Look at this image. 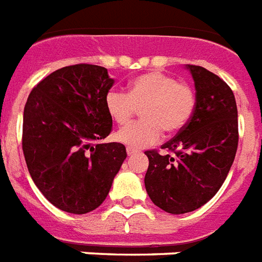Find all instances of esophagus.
Masks as SVG:
<instances>
[{"mask_svg": "<svg viewBox=\"0 0 262 262\" xmlns=\"http://www.w3.org/2000/svg\"><path fill=\"white\" fill-rule=\"evenodd\" d=\"M137 152H139V151H137V149H135V148H132V147H127L126 148V154L129 156L135 155V154H137Z\"/></svg>", "mask_w": 262, "mask_h": 262, "instance_id": "1", "label": "esophagus"}]
</instances>
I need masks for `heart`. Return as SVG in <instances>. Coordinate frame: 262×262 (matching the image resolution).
I'll list each match as a JSON object with an SVG mask.
<instances>
[{
	"instance_id": "heart-1",
	"label": "heart",
	"mask_w": 262,
	"mask_h": 262,
	"mask_svg": "<svg viewBox=\"0 0 262 262\" xmlns=\"http://www.w3.org/2000/svg\"><path fill=\"white\" fill-rule=\"evenodd\" d=\"M107 114L119 126L130 122L141 110L143 121L117 132L115 139L132 148L158 143L163 130L178 133L190 122L197 107L194 90L163 72H149L132 80L127 94L110 90L104 98Z\"/></svg>"
}]
</instances>
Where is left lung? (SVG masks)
Listing matches in <instances>:
<instances>
[{
  "label": "left lung",
  "mask_w": 262,
  "mask_h": 262,
  "mask_svg": "<svg viewBox=\"0 0 262 262\" xmlns=\"http://www.w3.org/2000/svg\"><path fill=\"white\" fill-rule=\"evenodd\" d=\"M195 85L197 107L190 122L162 145L174 155L145 152L144 178L152 203L181 215L199 209L217 193L238 148V110L227 83L197 65H187Z\"/></svg>",
  "instance_id": "obj_1"
}]
</instances>
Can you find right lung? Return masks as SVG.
I'll return each instance as SVG.
<instances>
[{
  "instance_id": "right-lung-1",
  "label": "right lung",
  "mask_w": 262,
  "mask_h": 262,
  "mask_svg": "<svg viewBox=\"0 0 262 262\" xmlns=\"http://www.w3.org/2000/svg\"><path fill=\"white\" fill-rule=\"evenodd\" d=\"M113 84L106 68L77 63L50 73L27 99L21 139L27 167L61 211L96 209L126 159L123 144H100L113 129L104 106Z\"/></svg>"
}]
</instances>
